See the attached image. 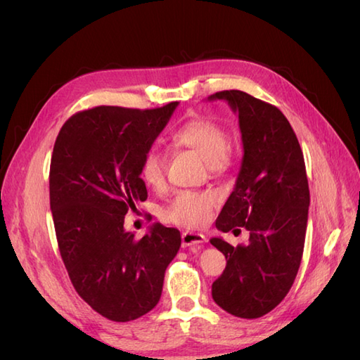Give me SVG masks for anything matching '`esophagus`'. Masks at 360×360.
I'll return each mask as SVG.
<instances>
[{"instance_id": "1", "label": "esophagus", "mask_w": 360, "mask_h": 360, "mask_svg": "<svg viewBox=\"0 0 360 360\" xmlns=\"http://www.w3.org/2000/svg\"><path fill=\"white\" fill-rule=\"evenodd\" d=\"M182 248H192V246H200L205 241V236L202 233L196 232H182Z\"/></svg>"}]
</instances>
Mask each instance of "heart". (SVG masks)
Instances as JSON below:
<instances>
[{
    "label": "heart",
    "mask_w": 360,
    "mask_h": 360,
    "mask_svg": "<svg viewBox=\"0 0 360 360\" xmlns=\"http://www.w3.org/2000/svg\"><path fill=\"white\" fill-rule=\"evenodd\" d=\"M172 143L178 148H188L198 153L209 164L212 172L224 170L231 159L229 133L223 125L209 117L188 120L173 133ZM165 156L160 151L151 148L145 153L139 167V176L143 184L153 190L162 188L165 184ZM217 202L218 196L210 190H182L162 209V218L178 226L198 227L210 218Z\"/></svg>",
    "instance_id": "b5f03b06"
}]
</instances>
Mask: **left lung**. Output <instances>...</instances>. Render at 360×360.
Listing matches in <instances>:
<instances>
[{
  "instance_id": "left-lung-1",
  "label": "left lung",
  "mask_w": 360,
  "mask_h": 360,
  "mask_svg": "<svg viewBox=\"0 0 360 360\" xmlns=\"http://www.w3.org/2000/svg\"><path fill=\"white\" fill-rule=\"evenodd\" d=\"M209 101H226L238 112L244 150L217 229L244 227L250 235L246 246L236 248L210 240L227 259L212 297L229 314L258 319L286 297L300 267L309 207L307 168L294 129L277 106L238 89L219 91Z\"/></svg>"
}]
</instances>
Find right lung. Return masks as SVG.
Instances as JSON below:
<instances>
[{"mask_svg":"<svg viewBox=\"0 0 360 360\" xmlns=\"http://www.w3.org/2000/svg\"><path fill=\"white\" fill-rule=\"evenodd\" d=\"M178 105L80 111L53 145L49 200L60 255L77 294L112 322L156 307L167 266L181 248L174 227L155 223L142 238L124 227L127 213L148 196L141 160Z\"/></svg>","mask_w":360,"mask_h":360,"instance_id":"1","label":"right lung"}]
</instances>
